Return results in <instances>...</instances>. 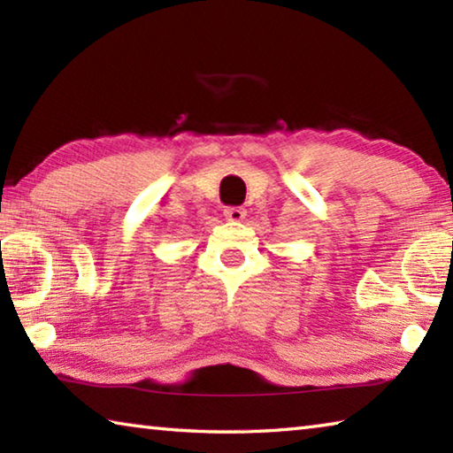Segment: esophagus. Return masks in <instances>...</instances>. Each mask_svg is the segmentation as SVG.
Segmentation results:
<instances>
[{
  "instance_id": "1",
  "label": "esophagus",
  "mask_w": 453,
  "mask_h": 453,
  "mask_svg": "<svg viewBox=\"0 0 453 453\" xmlns=\"http://www.w3.org/2000/svg\"><path fill=\"white\" fill-rule=\"evenodd\" d=\"M224 216L227 221H242L245 218V210L243 208H235V205H232V208H226L224 210Z\"/></svg>"
}]
</instances>
